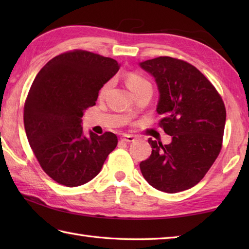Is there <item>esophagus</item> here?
<instances>
[{"label":"esophagus","instance_id":"obj_1","mask_svg":"<svg viewBox=\"0 0 249 249\" xmlns=\"http://www.w3.org/2000/svg\"><path fill=\"white\" fill-rule=\"evenodd\" d=\"M121 139H122V141H125V142H133V141H135V137L131 136V135L125 134V135L122 136Z\"/></svg>","mask_w":249,"mask_h":249}]
</instances>
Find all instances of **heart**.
<instances>
[{
    "label": "heart",
    "instance_id": "heart-1",
    "mask_svg": "<svg viewBox=\"0 0 249 249\" xmlns=\"http://www.w3.org/2000/svg\"><path fill=\"white\" fill-rule=\"evenodd\" d=\"M126 83H127L128 88L134 93L138 91V89H141L142 87L146 86V84H150L149 81H147L143 76L140 75V73H138V72H129L127 77H126ZM109 88H110V82L105 83L102 87V89H100L99 96H104V95L107 93Z\"/></svg>",
    "mask_w": 249,
    "mask_h": 249
}]
</instances>
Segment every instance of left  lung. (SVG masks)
Here are the masks:
<instances>
[{
  "instance_id": "left-lung-1",
  "label": "left lung",
  "mask_w": 249,
  "mask_h": 249,
  "mask_svg": "<svg viewBox=\"0 0 249 249\" xmlns=\"http://www.w3.org/2000/svg\"><path fill=\"white\" fill-rule=\"evenodd\" d=\"M155 78L160 126L170 144L149 139L152 154L140 162L151 186L169 194L194 187L204 178L223 146L226 108L205 76L189 63L160 56L140 63Z\"/></svg>"
}]
</instances>
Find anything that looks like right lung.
Masks as SVG:
<instances>
[{
    "instance_id": "add662e5",
    "label": "right lung",
    "mask_w": 249,
    "mask_h": 249,
    "mask_svg": "<svg viewBox=\"0 0 249 249\" xmlns=\"http://www.w3.org/2000/svg\"><path fill=\"white\" fill-rule=\"evenodd\" d=\"M120 68L119 63L86 50L67 51L37 73L24 103L25 134L35 157L48 176L76 187L91 181L118 145V137L83 135L84 110Z\"/></svg>"
}]
</instances>
